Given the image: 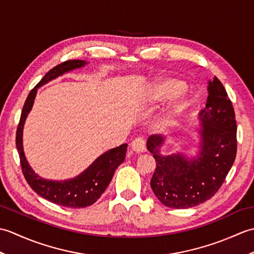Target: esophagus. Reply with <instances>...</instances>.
Here are the masks:
<instances>
[{"mask_svg": "<svg viewBox=\"0 0 254 254\" xmlns=\"http://www.w3.org/2000/svg\"><path fill=\"white\" fill-rule=\"evenodd\" d=\"M131 148L133 152H135L136 154L139 153H144L145 152V148H146V142H145V139L143 137H136L134 141L131 143Z\"/></svg>", "mask_w": 254, "mask_h": 254, "instance_id": "obj_1", "label": "esophagus"}]
</instances>
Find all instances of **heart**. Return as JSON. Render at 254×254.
<instances>
[{
  "label": "heart",
  "mask_w": 254,
  "mask_h": 254,
  "mask_svg": "<svg viewBox=\"0 0 254 254\" xmlns=\"http://www.w3.org/2000/svg\"><path fill=\"white\" fill-rule=\"evenodd\" d=\"M183 89H185V85H183V83H181L180 80L166 79L155 84L153 88V96L156 100L161 101L172 98V97H175L176 95L180 94ZM187 105L188 104L186 100L177 99L174 104L170 106L169 110L167 111L163 119V122H161L163 128L174 127L177 122V119L179 118L183 110L187 108Z\"/></svg>",
  "instance_id": "obj_1"
}]
</instances>
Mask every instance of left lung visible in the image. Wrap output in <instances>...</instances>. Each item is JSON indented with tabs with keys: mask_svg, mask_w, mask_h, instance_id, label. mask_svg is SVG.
I'll return each instance as SVG.
<instances>
[{
	"mask_svg": "<svg viewBox=\"0 0 254 254\" xmlns=\"http://www.w3.org/2000/svg\"><path fill=\"white\" fill-rule=\"evenodd\" d=\"M206 105L199 111L198 154H161L164 137L152 135L147 149L156 160L150 180L155 195L165 206L189 208L207 201L224 183L237 154V122L234 107L223 84L208 80Z\"/></svg>",
	"mask_w": 254,
	"mask_h": 254,
	"instance_id": "1",
	"label": "left lung"
}]
</instances>
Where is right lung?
I'll return each instance as SVG.
<instances>
[{"instance_id": "right-lung-1", "label": "right lung", "mask_w": 254, "mask_h": 254, "mask_svg": "<svg viewBox=\"0 0 254 254\" xmlns=\"http://www.w3.org/2000/svg\"><path fill=\"white\" fill-rule=\"evenodd\" d=\"M86 64L87 62L84 60H68L51 68L40 82L30 90L23 107L17 132H16V147H17L19 154L21 170H23L25 179L30 188L48 201L72 208L89 206L100 197L107 187L109 186L116 169L126 159L127 144H122L119 147L107 150L106 153L100 155L87 169L73 179L52 181L38 176L29 166L23 148V128L26 118L34 105L37 89L60 75L73 71L75 68L83 67Z\"/></svg>"}]
</instances>
